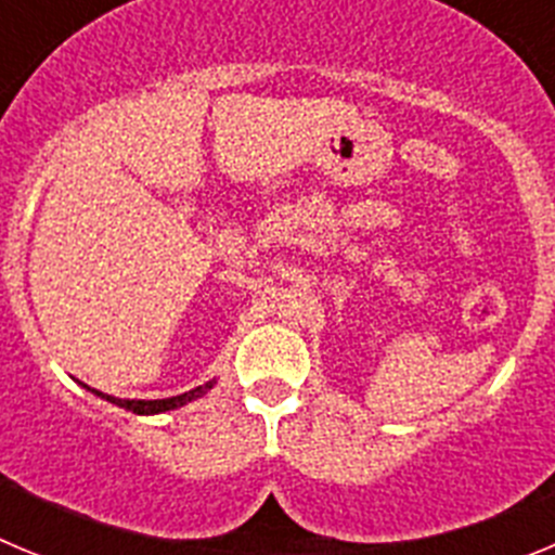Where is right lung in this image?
Wrapping results in <instances>:
<instances>
[{"label": "right lung", "mask_w": 555, "mask_h": 555, "mask_svg": "<svg viewBox=\"0 0 555 555\" xmlns=\"http://www.w3.org/2000/svg\"><path fill=\"white\" fill-rule=\"evenodd\" d=\"M214 384H217V380H208V384L197 386V389L183 391V395H178V397H166V400H121V397L102 395V391H96V389H91V391H94L96 397H102V400H107V403L119 405V409L132 411V414H146V416H150V414H164V411L180 409V405L191 403V400H197V397H203L205 391L214 389Z\"/></svg>", "instance_id": "obj_1"}]
</instances>
